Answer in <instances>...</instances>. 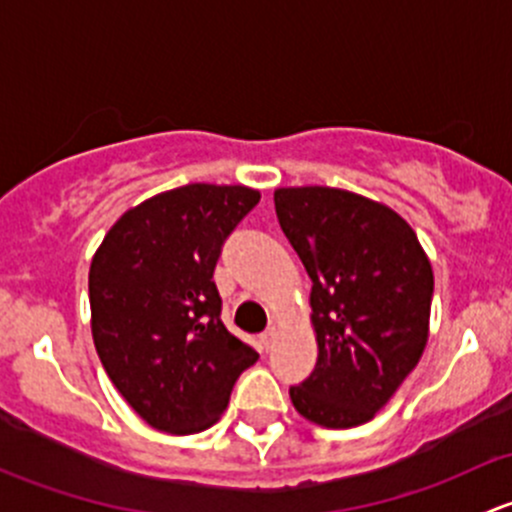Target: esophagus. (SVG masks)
Instances as JSON below:
<instances>
[{
  "mask_svg": "<svg viewBox=\"0 0 512 512\" xmlns=\"http://www.w3.org/2000/svg\"><path fill=\"white\" fill-rule=\"evenodd\" d=\"M275 339H277V327H270L267 332H262V337H260L262 349H265V352H270V349L275 347Z\"/></svg>",
  "mask_w": 512,
  "mask_h": 512,
  "instance_id": "obj_1",
  "label": "esophagus"
}]
</instances>
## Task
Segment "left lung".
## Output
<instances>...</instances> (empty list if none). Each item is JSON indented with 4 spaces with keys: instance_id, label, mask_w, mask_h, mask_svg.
<instances>
[{
    "instance_id": "8db88e82",
    "label": "left lung",
    "mask_w": 512,
    "mask_h": 512,
    "mask_svg": "<svg viewBox=\"0 0 512 512\" xmlns=\"http://www.w3.org/2000/svg\"><path fill=\"white\" fill-rule=\"evenodd\" d=\"M282 232L312 280L317 364L289 386L294 409L327 428L374 418L416 369L433 272L416 232L386 205L337 188L275 190Z\"/></svg>"
}]
</instances>
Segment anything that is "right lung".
<instances>
[{
	"mask_svg": "<svg viewBox=\"0 0 512 512\" xmlns=\"http://www.w3.org/2000/svg\"><path fill=\"white\" fill-rule=\"evenodd\" d=\"M260 203L245 185L193 183L128 210L89 272L98 359L123 399L165 433L205 431L260 354L227 332L213 282L223 245Z\"/></svg>",
	"mask_w": 512,
	"mask_h": 512,
	"instance_id": "1",
	"label": "right lung"
}]
</instances>
